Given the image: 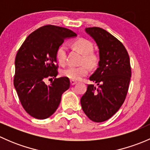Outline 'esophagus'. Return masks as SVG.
<instances>
[{
  "label": "esophagus",
  "mask_w": 150,
  "mask_h": 150,
  "mask_svg": "<svg viewBox=\"0 0 150 150\" xmlns=\"http://www.w3.org/2000/svg\"><path fill=\"white\" fill-rule=\"evenodd\" d=\"M76 83H77V81H72V80H71V81H70V84H71V86H74V85L76 84Z\"/></svg>",
  "instance_id": "34e87169"
}]
</instances>
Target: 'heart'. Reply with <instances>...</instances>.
<instances>
[{"label":"heart","instance_id":"1","mask_svg":"<svg viewBox=\"0 0 150 150\" xmlns=\"http://www.w3.org/2000/svg\"><path fill=\"white\" fill-rule=\"evenodd\" d=\"M73 46L78 51L83 54V65L79 67H69L62 69L61 75L64 78L72 81H79L88 75L89 72V65L93 67L96 65L97 59L94 55L91 54L93 49V44L86 39H78L73 43ZM67 46L66 43H62L59 46L56 52V58L57 62L61 65H64L67 61ZM87 64L86 65V64Z\"/></svg>","mask_w":150,"mask_h":150}]
</instances>
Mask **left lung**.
Returning <instances> with one entry per match:
<instances>
[{"label": "left lung", "instance_id": "obj_1", "mask_svg": "<svg viewBox=\"0 0 150 150\" xmlns=\"http://www.w3.org/2000/svg\"><path fill=\"white\" fill-rule=\"evenodd\" d=\"M85 31L99 48V61L89 78L98 86L88 85L81 104L90 120L101 122L115 114L125 101L131 77L130 59L121 42L105 30L94 27Z\"/></svg>", "mask_w": 150, "mask_h": 150}]
</instances>
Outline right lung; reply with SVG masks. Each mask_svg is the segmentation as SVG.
I'll return each instance as SVG.
<instances>
[{
	"label": "right lung",
	"mask_w": 150,
	"mask_h": 150,
	"mask_svg": "<svg viewBox=\"0 0 150 150\" xmlns=\"http://www.w3.org/2000/svg\"><path fill=\"white\" fill-rule=\"evenodd\" d=\"M76 36L69 29L45 25L29 35L18 51L13 85L22 107L32 117L43 120L52 115L69 88L68 78H55L56 52L64 39ZM48 77L54 78L50 85L45 83Z\"/></svg>",
	"instance_id": "obj_1"
}]
</instances>
